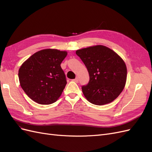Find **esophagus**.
Instances as JSON below:
<instances>
[{
  "instance_id": "obj_1",
  "label": "esophagus",
  "mask_w": 152,
  "mask_h": 152,
  "mask_svg": "<svg viewBox=\"0 0 152 152\" xmlns=\"http://www.w3.org/2000/svg\"><path fill=\"white\" fill-rule=\"evenodd\" d=\"M72 81H75V83H78V81H79V79H78L77 77H76L75 78V79L72 80Z\"/></svg>"
}]
</instances>
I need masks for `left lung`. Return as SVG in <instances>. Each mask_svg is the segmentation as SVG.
<instances>
[{"mask_svg": "<svg viewBox=\"0 0 152 152\" xmlns=\"http://www.w3.org/2000/svg\"><path fill=\"white\" fill-rule=\"evenodd\" d=\"M76 53L89 73L88 83L81 88L86 99L97 105L114 100L123 90L126 81L127 69L123 60L103 45L82 48Z\"/></svg>", "mask_w": 152, "mask_h": 152, "instance_id": "8db88e82", "label": "left lung"}]
</instances>
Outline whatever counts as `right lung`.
Returning <instances> with one entry per match:
<instances>
[{"label": "right lung", "instance_id": "right-lung-1", "mask_svg": "<svg viewBox=\"0 0 152 152\" xmlns=\"http://www.w3.org/2000/svg\"><path fill=\"white\" fill-rule=\"evenodd\" d=\"M65 51L45 49L34 53L19 69V80L26 94L39 104H53L61 96L67 84L61 64Z\"/></svg>", "mask_w": 152, "mask_h": 152}]
</instances>
